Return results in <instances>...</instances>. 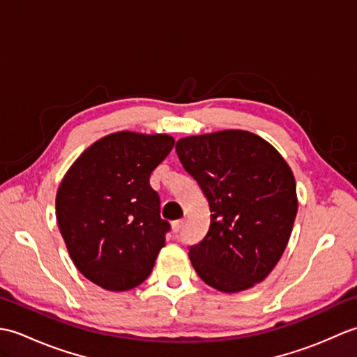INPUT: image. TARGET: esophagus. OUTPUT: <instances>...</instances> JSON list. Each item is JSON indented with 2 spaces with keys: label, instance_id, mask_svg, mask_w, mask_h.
<instances>
[{
  "label": "esophagus",
  "instance_id": "34e87169",
  "mask_svg": "<svg viewBox=\"0 0 357 357\" xmlns=\"http://www.w3.org/2000/svg\"><path fill=\"white\" fill-rule=\"evenodd\" d=\"M183 225H184V219H178V221H173L172 222L173 233H178L181 229H183Z\"/></svg>",
  "mask_w": 357,
  "mask_h": 357
}]
</instances>
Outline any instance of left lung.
<instances>
[{
    "label": "left lung",
    "mask_w": 357,
    "mask_h": 357,
    "mask_svg": "<svg viewBox=\"0 0 357 357\" xmlns=\"http://www.w3.org/2000/svg\"><path fill=\"white\" fill-rule=\"evenodd\" d=\"M176 153L211 213L206 238L188 252L198 276L224 293L262 282L282 256L298 213L287 161L245 130L187 136Z\"/></svg>",
    "instance_id": "1"
}]
</instances>
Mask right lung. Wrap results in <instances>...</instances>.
I'll return each instance as SVG.
<instances>
[{
	"label": "right lung",
	"mask_w": 357,
	"mask_h": 357,
	"mask_svg": "<svg viewBox=\"0 0 357 357\" xmlns=\"http://www.w3.org/2000/svg\"><path fill=\"white\" fill-rule=\"evenodd\" d=\"M173 146L169 135H107L58 187V227L75 267L105 290H130L153 270L170 224L159 216L150 174Z\"/></svg>",
	"instance_id": "add662e5"
}]
</instances>
